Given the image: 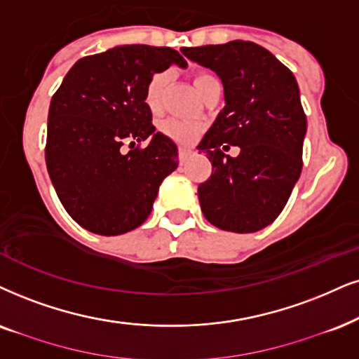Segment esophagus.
Masks as SVG:
<instances>
[{
  "label": "esophagus",
  "mask_w": 359,
  "mask_h": 359,
  "mask_svg": "<svg viewBox=\"0 0 359 359\" xmlns=\"http://www.w3.org/2000/svg\"><path fill=\"white\" fill-rule=\"evenodd\" d=\"M190 154H192V152H190L189 151V149H179V161H180V164H185V162H187L189 161V157H190Z\"/></svg>",
  "instance_id": "1"
}]
</instances>
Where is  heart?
I'll return each mask as SVG.
<instances>
[{"label": "heart", "instance_id": "1", "mask_svg": "<svg viewBox=\"0 0 359 359\" xmlns=\"http://www.w3.org/2000/svg\"><path fill=\"white\" fill-rule=\"evenodd\" d=\"M167 81H169V74L167 72H157L154 74L146 86L144 90V102L152 114H157L162 109V101H164V93L167 88ZM215 81V76L210 72H197L194 76V86L197 89L198 96L202 90L207 88L208 84ZM161 130L167 137L179 144H190L192 140L201 134L202 127L198 124H192V122H180V121H165L161 124Z\"/></svg>", "mask_w": 359, "mask_h": 359}]
</instances>
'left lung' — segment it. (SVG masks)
Masks as SVG:
<instances>
[{
	"label": "left lung",
	"mask_w": 359,
	"mask_h": 359,
	"mask_svg": "<svg viewBox=\"0 0 359 359\" xmlns=\"http://www.w3.org/2000/svg\"><path fill=\"white\" fill-rule=\"evenodd\" d=\"M182 53L224 84L225 107L197 147L212 162L210 179L198 185L203 215L226 232H258L280 215L302 174L306 116L297 79L252 41ZM224 143L238 145L239 156H225Z\"/></svg>",
	"instance_id": "8db88e82"
}]
</instances>
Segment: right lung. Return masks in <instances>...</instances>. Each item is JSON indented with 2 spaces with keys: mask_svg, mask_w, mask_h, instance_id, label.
<instances>
[{
  "mask_svg": "<svg viewBox=\"0 0 359 359\" xmlns=\"http://www.w3.org/2000/svg\"><path fill=\"white\" fill-rule=\"evenodd\" d=\"M187 66L175 49L127 44L79 59L51 99L46 165L59 201L81 226L121 235L142 225L158 187L179 165L156 133L144 90L156 72ZM147 137L146 149L121 151Z\"/></svg>",
  "mask_w": 359,
  "mask_h": 359,
  "instance_id": "right-lung-1",
  "label": "right lung"
}]
</instances>
